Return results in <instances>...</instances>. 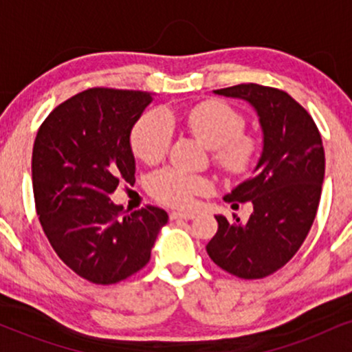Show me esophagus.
Masks as SVG:
<instances>
[{"label": "esophagus", "instance_id": "34e87169", "mask_svg": "<svg viewBox=\"0 0 352 352\" xmlns=\"http://www.w3.org/2000/svg\"><path fill=\"white\" fill-rule=\"evenodd\" d=\"M195 213L192 212H170V220H193Z\"/></svg>", "mask_w": 352, "mask_h": 352}]
</instances>
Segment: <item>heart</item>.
<instances>
[{"label": "heart", "mask_w": 352, "mask_h": 352, "mask_svg": "<svg viewBox=\"0 0 352 352\" xmlns=\"http://www.w3.org/2000/svg\"><path fill=\"white\" fill-rule=\"evenodd\" d=\"M175 122L212 148L215 164L228 175H240L253 164L258 148L256 139L243 131V116L221 100H204L182 111L179 116L145 112L131 132V147L137 159L145 164L160 162L170 142V125ZM212 188L207 177L175 167L162 168L148 179V192L153 199L177 208H188L197 197L207 195Z\"/></svg>", "instance_id": "obj_1"}]
</instances>
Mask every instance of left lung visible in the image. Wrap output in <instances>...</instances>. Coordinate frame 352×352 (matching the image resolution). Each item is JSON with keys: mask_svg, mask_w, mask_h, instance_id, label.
<instances>
[{"mask_svg": "<svg viewBox=\"0 0 352 352\" xmlns=\"http://www.w3.org/2000/svg\"><path fill=\"white\" fill-rule=\"evenodd\" d=\"M215 94L248 100L263 129V152L253 175L225 197L252 201L245 223L215 217L218 230L207 253L221 270L260 280L283 268L308 236L324 180V148L313 117L288 92L260 84L217 89Z\"/></svg>", "mask_w": 352, "mask_h": 352, "instance_id": "left-lung-1", "label": "left lung"}]
</instances>
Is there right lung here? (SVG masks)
<instances>
[{
    "mask_svg": "<svg viewBox=\"0 0 352 352\" xmlns=\"http://www.w3.org/2000/svg\"><path fill=\"white\" fill-rule=\"evenodd\" d=\"M152 96L91 87L52 109L33 147L36 213L58 256L96 285L127 280L151 260L167 212L145 205L122 217L109 199L132 182L131 131Z\"/></svg>",
    "mask_w": 352,
    "mask_h": 352,
    "instance_id": "right-lung-1",
    "label": "right lung"
}]
</instances>
